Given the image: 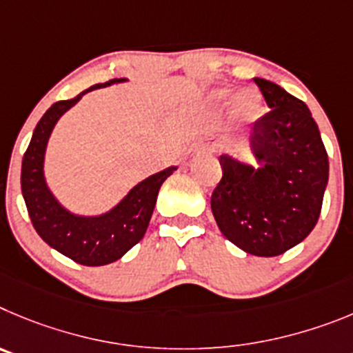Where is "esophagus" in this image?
I'll return each mask as SVG.
<instances>
[{
  "label": "esophagus",
  "mask_w": 353,
  "mask_h": 353,
  "mask_svg": "<svg viewBox=\"0 0 353 353\" xmlns=\"http://www.w3.org/2000/svg\"><path fill=\"white\" fill-rule=\"evenodd\" d=\"M208 149H209V151H216V144H209Z\"/></svg>",
  "instance_id": "esophagus-1"
}]
</instances>
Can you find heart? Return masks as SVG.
<instances>
[{
  "instance_id": "b5f03b06",
  "label": "heart",
  "mask_w": 353,
  "mask_h": 353,
  "mask_svg": "<svg viewBox=\"0 0 353 353\" xmlns=\"http://www.w3.org/2000/svg\"><path fill=\"white\" fill-rule=\"evenodd\" d=\"M230 94H232L230 90H221L220 93H218V97L228 98ZM259 109H260V98L256 97L255 93H252V91H246V93H243L239 98H237L236 112L237 116L243 117V119H252V117H255L256 114H259Z\"/></svg>"
}]
</instances>
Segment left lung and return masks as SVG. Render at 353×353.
Segmentation results:
<instances>
[{
    "label": "left lung",
    "mask_w": 353,
    "mask_h": 353,
    "mask_svg": "<svg viewBox=\"0 0 353 353\" xmlns=\"http://www.w3.org/2000/svg\"><path fill=\"white\" fill-rule=\"evenodd\" d=\"M253 81L271 109L250 133L259 167L221 154L223 176L211 195V209L230 243L250 255L276 256L315 228L329 158L306 103L274 82Z\"/></svg>",
    "instance_id": "obj_1"
}]
</instances>
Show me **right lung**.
Listing matches in <instances>:
<instances>
[{"label": "right lung", "mask_w": 353, "mask_h": 353, "mask_svg": "<svg viewBox=\"0 0 353 353\" xmlns=\"http://www.w3.org/2000/svg\"><path fill=\"white\" fill-rule=\"evenodd\" d=\"M121 81L125 79H112L105 84H94L72 100L56 101L38 121L22 158V196L38 236L74 262L91 268L116 262L144 237L160 186L176 170V167H169L149 176L130 190L128 195L112 211L93 218L72 214L49 192L43 177V157L54 125L70 107H74L81 100L82 94Z\"/></svg>", "instance_id": "1"}]
</instances>
